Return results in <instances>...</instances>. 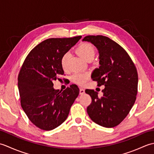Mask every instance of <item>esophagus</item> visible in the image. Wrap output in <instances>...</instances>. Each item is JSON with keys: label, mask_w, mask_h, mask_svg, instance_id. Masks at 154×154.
<instances>
[{"label": "esophagus", "mask_w": 154, "mask_h": 154, "mask_svg": "<svg viewBox=\"0 0 154 154\" xmlns=\"http://www.w3.org/2000/svg\"><path fill=\"white\" fill-rule=\"evenodd\" d=\"M85 93V90L82 88H80L79 89V94H83Z\"/></svg>", "instance_id": "1"}]
</instances>
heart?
Listing matches in <instances>:
<instances>
[{
    "label": "heart",
    "mask_w": 154,
    "mask_h": 154,
    "mask_svg": "<svg viewBox=\"0 0 154 154\" xmlns=\"http://www.w3.org/2000/svg\"><path fill=\"white\" fill-rule=\"evenodd\" d=\"M77 52L81 57L87 61L89 59H93L94 54H95V50L92 44L85 42L78 46L77 48ZM69 57V54L68 52H66L62 55L61 58V65L63 69L67 68ZM89 77L90 75L87 73H75L71 77V81L72 82L79 85L83 86L85 85L87 81L89 79Z\"/></svg>",
    "instance_id": "1"
}]
</instances>
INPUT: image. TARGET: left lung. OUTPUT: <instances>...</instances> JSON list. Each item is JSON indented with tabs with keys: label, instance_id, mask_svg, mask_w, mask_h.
Wrapping results in <instances>:
<instances>
[{
	"label": "left lung",
	"instance_id": "obj_1",
	"mask_svg": "<svg viewBox=\"0 0 154 154\" xmlns=\"http://www.w3.org/2000/svg\"><path fill=\"white\" fill-rule=\"evenodd\" d=\"M99 53L100 66L92 75L98 86L104 85L103 97L97 91L87 89L92 102L87 111L91 119L99 125L113 128L119 125L130 112L136 99L138 76L136 67L124 49L104 35H87Z\"/></svg>",
	"mask_w": 154,
	"mask_h": 154
}]
</instances>
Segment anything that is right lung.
Listing matches in <instances>:
<instances>
[{"label": "right lung", "mask_w": 154, "mask_h": 154, "mask_svg": "<svg viewBox=\"0 0 154 154\" xmlns=\"http://www.w3.org/2000/svg\"><path fill=\"white\" fill-rule=\"evenodd\" d=\"M81 38H50L32 49L23 63L18 77L22 109L35 126L51 130L66 120L70 108L79 95L76 85L61 91L54 89V80L63 75L61 58Z\"/></svg>", "instance_id": "obj_1"}]
</instances>
